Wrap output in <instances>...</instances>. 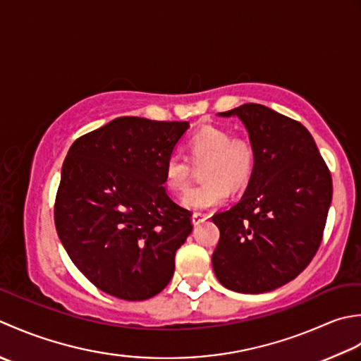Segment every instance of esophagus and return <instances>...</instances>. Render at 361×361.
<instances>
[{
  "instance_id": "esophagus-1",
  "label": "esophagus",
  "mask_w": 361,
  "mask_h": 361,
  "mask_svg": "<svg viewBox=\"0 0 361 361\" xmlns=\"http://www.w3.org/2000/svg\"><path fill=\"white\" fill-rule=\"evenodd\" d=\"M207 218H209V216L204 215V213H193V215H191V223H193V226H200V224L204 223Z\"/></svg>"
}]
</instances>
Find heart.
<instances>
[{
  "label": "heart",
  "mask_w": 361,
  "mask_h": 361,
  "mask_svg": "<svg viewBox=\"0 0 361 361\" xmlns=\"http://www.w3.org/2000/svg\"><path fill=\"white\" fill-rule=\"evenodd\" d=\"M190 157L201 165V185L191 188L182 197L190 210L218 207L229 197V188L240 190L247 183L254 170L255 154L245 138H232L229 130L218 126H204L191 137ZM191 179V164L182 152L174 151L165 161V183L174 191H185Z\"/></svg>",
  "instance_id": "1"
}]
</instances>
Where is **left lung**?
Wrapping results in <instances>:
<instances>
[{
    "instance_id": "8db88e82",
    "label": "left lung",
    "mask_w": 361,
    "mask_h": 361,
    "mask_svg": "<svg viewBox=\"0 0 361 361\" xmlns=\"http://www.w3.org/2000/svg\"><path fill=\"white\" fill-rule=\"evenodd\" d=\"M218 116L245 124L255 160L240 202L212 216L219 229L212 267L232 291H273L302 273L318 251L332 178L300 123L252 102Z\"/></svg>"
}]
</instances>
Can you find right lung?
I'll list each match as a JSON object with an SVG mask.
<instances>
[{"label": "right lung", "instance_id": "add662e5", "mask_svg": "<svg viewBox=\"0 0 361 361\" xmlns=\"http://www.w3.org/2000/svg\"><path fill=\"white\" fill-rule=\"evenodd\" d=\"M187 121L121 116L78 138L65 157L54 205L57 235L94 286L145 300L174 274L191 213L164 187L165 161Z\"/></svg>", "mask_w": 361, "mask_h": 361}]
</instances>
